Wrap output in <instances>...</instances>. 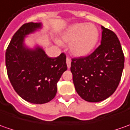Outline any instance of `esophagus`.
Masks as SVG:
<instances>
[{"label": "esophagus", "mask_w": 130, "mask_h": 130, "mask_svg": "<svg viewBox=\"0 0 130 130\" xmlns=\"http://www.w3.org/2000/svg\"><path fill=\"white\" fill-rule=\"evenodd\" d=\"M66 62H67V65H68V68H70V66H71V60H70V58H67L66 59Z\"/></svg>", "instance_id": "obj_1"}]
</instances>
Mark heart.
<instances>
[{
	"label": "heart",
	"instance_id": "obj_1",
	"mask_svg": "<svg viewBox=\"0 0 130 130\" xmlns=\"http://www.w3.org/2000/svg\"><path fill=\"white\" fill-rule=\"evenodd\" d=\"M99 32L92 24H75L62 35V40L70 43V50L76 56H83L94 48L98 40Z\"/></svg>",
	"mask_w": 130,
	"mask_h": 130
}]
</instances>
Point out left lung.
I'll return each mask as SVG.
<instances>
[{
    "instance_id": "left-lung-1",
    "label": "left lung",
    "mask_w": 130,
    "mask_h": 130,
    "mask_svg": "<svg viewBox=\"0 0 130 130\" xmlns=\"http://www.w3.org/2000/svg\"><path fill=\"white\" fill-rule=\"evenodd\" d=\"M102 29L101 44L95 51L71 62L75 88L87 102H100L112 95L124 68V53L117 36L109 29Z\"/></svg>"
}]
</instances>
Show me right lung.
I'll use <instances>...</instances> for the list:
<instances>
[{
    "mask_svg": "<svg viewBox=\"0 0 130 130\" xmlns=\"http://www.w3.org/2000/svg\"><path fill=\"white\" fill-rule=\"evenodd\" d=\"M40 27V23L23 25L14 34L6 52L10 83L19 96L33 104H44L55 98L58 80L68 69L64 53L51 58L40 47L30 50L24 46L25 35Z\"/></svg>",
    "mask_w": 130,
    "mask_h": 130,
    "instance_id": "add662e5",
    "label": "right lung"
}]
</instances>
